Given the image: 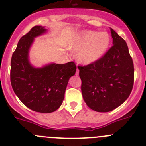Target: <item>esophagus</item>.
<instances>
[{"instance_id":"obj_1","label":"esophagus","mask_w":146,"mask_h":146,"mask_svg":"<svg viewBox=\"0 0 146 146\" xmlns=\"http://www.w3.org/2000/svg\"><path fill=\"white\" fill-rule=\"evenodd\" d=\"M79 74V69H77V71H76V75H78Z\"/></svg>"}]
</instances>
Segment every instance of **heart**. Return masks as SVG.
<instances>
[{
  "instance_id": "1",
  "label": "heart",
  "mask_w": 146,
  "mask_h": 146,
  "mask_svg": "<svg viewBox=\"0 0 146 146\" xmlns=\"http://www.w3.org/2000/svg\"><path fill=\"white\" fill-rule=\"evenodd\" d=\"M110 44L108 32L86 30L76 34L72 38L70 48L77 52V59L85 64L98 61L105 55Z\"/></svg>"
}]
</instances>
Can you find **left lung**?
I'll use <instances>...</instances> for the list:
<instances>
[{
  "instance_id": "1",
  "label": "left lung",
  "mask_w": 146,
  "mask_h": 146,
  "mask_svg": "<svg viewBox=\"0 0 146 146\" xmlns=\"http://www.w3.org/2000/svg\"><path fill=\"white\" fill-rule=\"evenodd\" d=\"M113 46L98 61L79 66L82 97L94 111L107 113L129 96L134 84V65L126 42L110 28Z\"/></svg>"
}]
</instances>
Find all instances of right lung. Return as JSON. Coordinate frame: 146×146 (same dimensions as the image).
<instances>
[{
	"label": "right lung",
	"mask_w": 146,
	"mask_h": 146,
	"mask_svg": "<svg viewBox=\"0 0 146 146\" xmlns=\"http://www.w3.org/2000/svg\"><path fill=\"white\" fill-rule=\"evenodd\" d=\"M47 32L36 25L20 39L11 60V83L20 101L35 112L50 113L57 110L64 101L69 78L75 74L74 62L50 63L35 67L29 60L34 38Z\"/></svg>",
	"instance_id": "obj_1"
}]
</instances>
